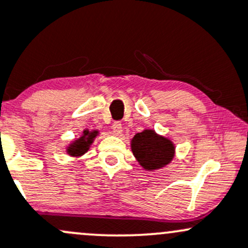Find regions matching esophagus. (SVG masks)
<instances>
[{
    "mask_svg": "<svg viewBox=\"0 0 248 248\" xmlns=\"http://www.w3.org/2000/svg\"><path fill=\"white\" fill-rule=\"evenodd\" d=\"M111 128H113L114 135H116V137H120V135L122 134V124H120V122H114Z\"/></svg>",
    "mask_w": 248,
    "mask_h": 248,
    "instance_id": "esophagus-1",
    "label": "esophagus"
}]
</instances>
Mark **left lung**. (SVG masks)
<instances>
[{
	"mask_svg": "<svg viewBox=\"0 0 248 248\" xmlns=\"http://www.w3.org/2000/svg\"><path fill=\"white\" fill-rule=\"evenodd\" d=\"M130 148L138 162L146 170H156L173 160L175 146L168 138L159 135L154 129H143L130 141Z\"/></svg>",
	"mask_w": 248,
	"mask_h": 248,
	"instance_id": "1",
	"label": "left lung"
}]
</instances>
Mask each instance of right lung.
Listing matches in <instances>:
<instances>
[{
  "label": "right lung",
  "mask_w": 248,
  "mask_h": 248,
  "mask_svg": "<svg viewBox=\"0 0 248 248\" xmlns=\"http://www.w3.org/2000/svg\"><path fill=\"white\" fill-rule=\"evenodd\" d=\"M99 135V130H89L84 129L81 134V137L78 139H75L74 141L69 143L67 147V154L70 156L74 157H80L88 152V149L91 148L92 143L94 142L95 138Z\"/></svg>",
  "instance_id": "add662e5"
}]
</instances>
